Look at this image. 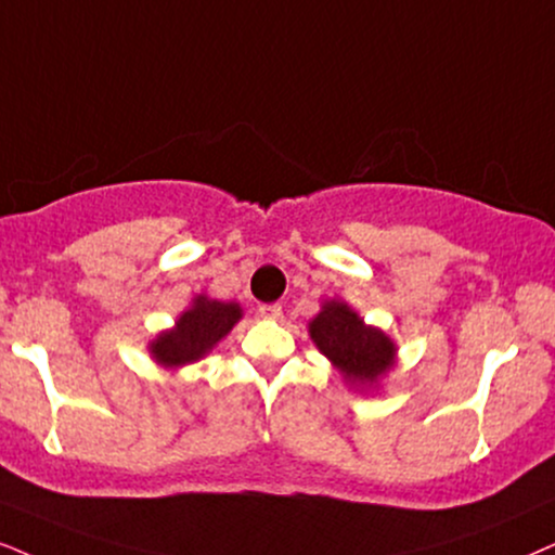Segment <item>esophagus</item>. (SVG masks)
Instances as JSON below:
<instances>
[{"mask_svg":"<svg viewBox=\"0 0 555 555\" xmlns=\"http://www.w3.org/2000/svg\"><path fill=\"white\" fill-rule=\"evenodd\" d=\"M258 314H261L263 320H279L282 318V305H276V301H273V305H261L258 307Z\"/></svg>","mask_w":555,"mask_h":555,"instance_id":"34e87169","label":"esophagus"}]
</instances>
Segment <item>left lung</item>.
<instances>
[{
	"mask_svg": "<svg viewBox=\"0 0 555 555\" xmlns=\"http://www.w3.org/2000/svg\"><path fill=\"white\" fill-rule=\"evenodd\" d=\"M310 335L322 353L350 382H376L395 363V346L382 330L366 327L343 301H325L310 322Z\"/></svg>",
	"mask_w": 555,
	"mask_h": 555,
	"instance_id": "obj_1",
	"label": "left lung"
}]
</instances>
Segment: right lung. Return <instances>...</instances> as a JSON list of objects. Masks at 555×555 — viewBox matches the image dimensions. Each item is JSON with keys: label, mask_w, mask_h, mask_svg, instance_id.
Masks as SVG:
<instances>
[{"label": "right lung", "mask_w": 555, "mask_h": 555, "mask_svg": "<svg viewBox=\"0 0 555 555\" xmlns=\"http://www.w3.org/2000/svg\"><path fill=\"white\" fill-rule=\"evenodd\" d=\"M237 320H241V307L233 301L225 305V301L199 297L194 299L192 310L181 314L177 330L160 335L151 350L164 366H184L212 350L215 343L225 338Z\"/></svg>", "instance_id": "1"}]
</instances>
